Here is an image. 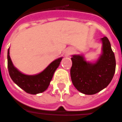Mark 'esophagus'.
Here are the masks:
<instances>
[{"mask_svg": "<svg viewBox=\"0 0 122 122\" xmlns=\"http://www.w3.org/2000/svg\"><path fill=\"white\" fill-rule=\"evenodd\" d=\"M70 54H71V52H68L67 53V55H68H68H70Z\"/></svg>", "mask_w": 122, "mask_h": 122, "instance_id": "esophagus-1", "label": "esophagus"}]
</instances>
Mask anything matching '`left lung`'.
Masks as SVG:
<instances>
[{"label":"left lung","mask_w":122,"mask_h":122,"mask_svg":"<svg viewBox=\"0 0 122 122\" xmlns=\"http://www.w3.org/2000/svg\"><path fill=\"white\" fill-rule=\"evenodd\" d=\"M102 54L95 63L86 62L83 56L71 57L70 76L73 86L86 95H93L106 88L113 79L116 69V59L107 37L102 38Z\"/></svg>","instance_id":"obj_1"}]
</instances>
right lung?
<instances>
[{
    "instance_id": "right-lung-1",
    "label": "right lung",
    "mask_w": 122,
    "mask_h": 122,
    "mask_svg": "<svg viewBox=\"0 0 122 122\" xmlns=\"http://www.w3.org/2000/svg\"><path fill=\"white\" fill-rule=\"evenodd\" d=\"M62 57L55 60L39 74L27 76L19 71L13 65L9 56V49L7 51V68L9 76L16 84L26 93L35 95L42 93L47 89L52 79L56 70L59 66Z\"/></svg>"
}]
</instances>
